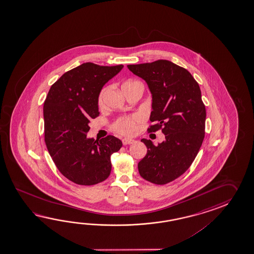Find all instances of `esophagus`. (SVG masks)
I'll return each instance as SVG.
<instances>
[{
	"instance_id": "esophagus-1",
	"label": "esophagus",
	"mask_w": 254,
	"mask_h": 254,
	"mask_svg": "<svg viewBox=\"0 0 254 254\" xmlns=\"http://www.w3.org/2000/svg\"><path fill=\"white\" fill-rule=\"evenodd\" d=\"M133 141H134V140H132V139H129V138H125V139H123V143H124V145H128V144L132 143Z\"/></svg>"
}]
</instances>
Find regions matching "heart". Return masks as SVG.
<instances>
[{
	"instance_id": "b5f03b06",
	"label": "heart",
	"mask_w": 254,
	"mask_h": 254,
	"mask_svg": "<svg viewBox=\"0 0 254 254\" xmlns=\"http://www.w3.org/2000/svg\"><path fill=\"white\" fill-rule=\"evenodd\" d=\"M136 81H128L123 84V86L129 85L131 83H134ZM103 95L104 92H102L99 97V105H103ZM138 121L137 117H130V118H122L118 120L114 125V129L124 134H132L136 129V123Z\"/></svg>"
}]
</instances>
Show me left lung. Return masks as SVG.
I'll use <instances>...</instances> for the list:
<instances>
[{
    "mask_svg": "<svg viewBox=\"0 0 254 254\" xmlns=\"http://www.w3.org/2000/svg\"><path fill=\"white\" fill-rule=\"evenodd\" d=\"M146 81L151 93L148 129H162L165 140L155 146L141 139L145 157L138 163L140 175L155 184H166L184 174L198 154L205 134L206 110L198 82L188 70L167 60L128 65Z\"/></svg>",
    "mask_w": 254,
    "mask_h": 254,
    "instance_id": "8db88e82",
    "label": "left lung"
}]
</instances>
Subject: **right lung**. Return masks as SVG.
I'll return each instance as SVG.
<instances>
[{"label": "right lung", "mask_w": 254, "mask_h": 254, "mask_svg": "<svg viewBox=\"0 0 254 254\" xmlns=\"http://www.w3.org/2000/svg\"><path fill=\"white\" fill-rule=\"evenodd\" d=\"M124 65L101 66L85 63L65 72L54 83L43 104L44 135L49 153L62 174L80 185L108 178L111 155L122 140L109 135L88 138L91 120L99 115V95Z\"/></svg>", "instance_id": "right-lung-1"}]
</instances>
